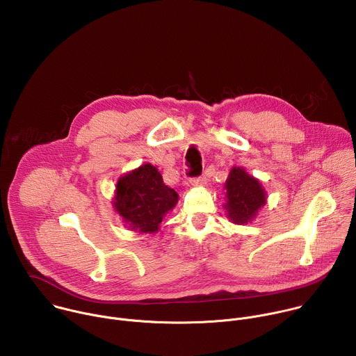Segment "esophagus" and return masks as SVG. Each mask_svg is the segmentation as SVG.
Returning a JSON list of instances; mask_svg holds the SVG:
<instances>
[{
  "label": "esophagus",
  "mask_w": 356,
  "mask_h": 356,
  "mask_svg": "<svg viewBox=\"0 0 356 356\" xmlns=\"http://www.w3.org/2000/svg\"><path fill=\"white\" fill-rule=\"evenodd\" d=\"M206 181H207V179L204 176H198V177L190 179L191 186H202V184H206Z\"/></svg>",
  "instance_id": "34e87169"
}]
</instances>
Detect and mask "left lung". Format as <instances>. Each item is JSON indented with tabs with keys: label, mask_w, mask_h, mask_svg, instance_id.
Here are the masks:
<instances>
[{
	"label": "left lung",
	"mask_w": 356,
	"mask_h": 356,
	"mask_svg": "<svg viewBox=\"0 0 356 356\" xmlns=\"http://www.w3.org/2000/svg\"><path fill=\"white\" fill-rule=\"evenodd\" d=\"M228 218L235 224H246L265 206L266 193L259 180L249 176L243 169L234 168L225 181Z\"/></svg>",
	"instance_id": "left-lung-1"
}]
</instances>
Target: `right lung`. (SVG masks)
Wrapping results in <instances>:
<instances>
[{
    "mask_svg": "<svg viewBox=\"0 0 356 356\" xmlns=\"http://www.w3.org/2000/svg\"><path fill=\"white\" fill-rule=\"evenodd\" d=\"M177 193L163 183L156 168L146 163L121 177L114 206L134 229L155 232L177 202Z\"/></svg>",
    "mask_w": 356,
    "mask_h": 356,
    "instance_id": "add662e5",
    "label": "right lung"
}]
</instances>
